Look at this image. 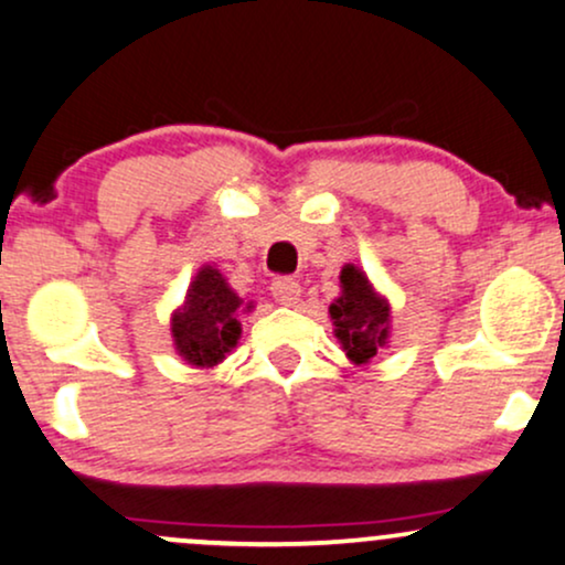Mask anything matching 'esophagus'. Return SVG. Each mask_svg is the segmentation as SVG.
<instances>
[{
    "instance_id": "1",
    "label": "esophagus",
    "mask_w": 565,
    "mask_h": 565,
    "mask_svg": "<svg viewBox=\"0 0 565 565\" xmlns=\"http://www.w3.org/2000/svg\"><path fill=\"white\" fill-rule=\"evenodd\" d=\"M270 295L276 297V302L281 305H295L300 300V281L289 276H278L274 284H270Z\"/></svg>"
}]
</instances>
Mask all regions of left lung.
I'll return each instance as SVG.
<instances>
[{"label":"left lung","instance_id":"obj_1","mask_svg":"<svg viewBox=\"0 0 565 565\" xmlns=\"http://www.w3.org/2000/svg\"><path fill=\"white\" fill-rule=\"evenodd\" d=\"M342 295L329 308L337 327V340L342 342L350 361L366 364L377 355L387 340L391 308L374 295L369 278L355 265H345L340 274Z\"/></svg>","mask_w":565,"mask_h":565}]
</instances>
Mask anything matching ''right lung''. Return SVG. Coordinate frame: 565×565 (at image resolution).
<instances>
[{
  "label": "right lung",
  "mask_w": 565,
  "mask_h": 565,
  "mask_svg": "<svg viewBox=\"0 0 565 565\" xmlns=\"http://www.w3.org/2000/svg\"><path fill=\"white\" fill-rule=\"evenodd\" d=\"M242 297L233 291L215 268H201L188 289L183 310L172 319V337L180 355L193 366H215L236 348ZM252 305H246L249 310Z\"/></svg>",
  "instance_id": "right-lung-1"
}]
</instances>
